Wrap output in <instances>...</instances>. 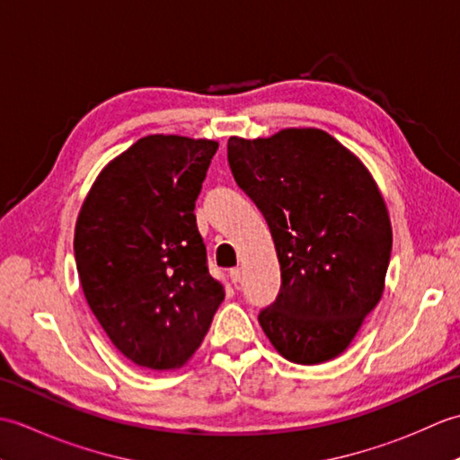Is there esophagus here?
I'll use <instances>...</instances> for the list:
<instances>
[{"label": "esophagus", "mask_w": 460, "mask_h": 460, "mask_svg": "<svg viewBox=\"0 0 460 460\" xmlns=\"http://www.w3.org/2000/svg\"><path fill=\"white\" fill-rule=\"evenodd\" d=\"M229 279H231V282H233V285H239V282H241V269L239 267H235V269H231L229 270Z\"/></svg>", "instance_id": "esophagus-1"}]
</instances>
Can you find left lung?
Segmentation results:
<instances>
[{
  "label": "left lung",
  "instance_id": "obj_1",
  "mask_svg": "<svg viewBox=\"0 0 460 460\" xmlns=\"http://www.w3.org/2000/svg\"><path fill=\"white\" fill-rule=\"evenodd\" d=\"M239 188L267 219L280 290L259 324L280 356H340L381 298L392 257L384 198L354 154L316 128L227 142Z\"/></svg>",
  "mask_w": 460,
  "mask_h": 460
}]
</instances>
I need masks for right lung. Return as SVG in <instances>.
<instances>
[{"label":"right lung","mask_w":460,"mask_h":460,"mask_svg":"<svg viewBox=\"0 0 460 460\" xmlns=\"http://www.w3.org/2000/svg\"><path fill=\"white\" fill-rule=\"evenodd\" d=\"M217 148L213 140L146 136L106 165L76 219L84 298L140 367L183 366L225 298L193 213Z\"/></svg>","instance_id":"add662e5"}]
</instances>
